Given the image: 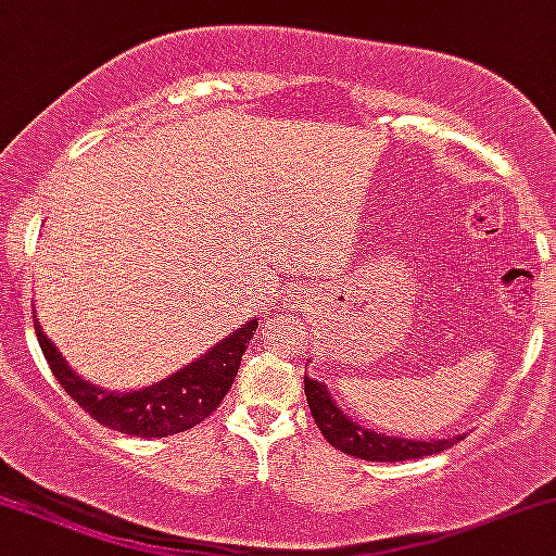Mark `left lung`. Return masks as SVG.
I'll return each instance as SVG.
<instances>
[{
    "mask_svg": "<svg viewBox=\"0 0 556 556\" xmlns=\"http://www.w3.org/2000/svg\"><path fill=\"white\" fill-rule=\"evenodd\" d=\"M305 397L311 405L315 424L326 435L328 444L341 448L343 454L356 456V459L367 462H405L420 459V456L444 452L454 441L465 439L462 435H448V439H397V435L379 433L375 428H367L359 420L349 416L343 407H339L333 395H330L326 382L305 375Z\"/></svg>",
    "mask_w": 556,
    "mask_h": 556,
    "instance_id": "obj_1",
    "label": "left lung"
}]
</instances>
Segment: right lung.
Returning <instances> with one entry per match:
<instances>
[{
    "instance_id": "obj_1",
    "label": "right lung",
    "mask_w": 556,
    "mask_h": 556,
    "mask_svg": "<svg viewBox=\"0 0 556 556\" xmlns=\"http://www.w3.org/2000/svg\"><path fill=\"white\" fill-rule=\"evenodd\" d=\"M48 367L61 388L102 426L138 439H166L202 424L228 395L230 384L241 367V356L254 339L258 320L243 323L236 333L210 346L200 359L189 362L159 382L138 390H108L84 379L72 364L63 359L61 349L48 339L40 318L33 313Z\"/></svg>"
}]
</instances>
